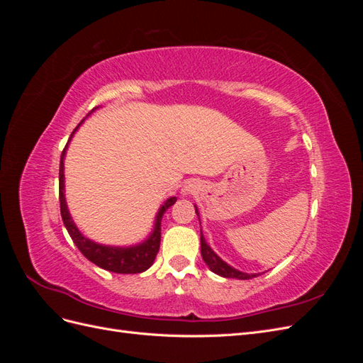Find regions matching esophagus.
Returning a JSON list of instances; mask_svg holds the SVG:
<instances>
[{
	"label": "esophagus",
	"instance_id": "1",
	"mask_svg": "<svg viewBox=\"0 0 363 363\" xmlns=\"http://www.w3.org/2000/svg\"><path fill=\"white\" fill-rule=\"evenodd\" d=\"M195 189H196V186L194 184V183H186L184 186H183V189H182V192H183V195H188V194H194L195 192Z\"/></svg>",
	"mask_w": 363,
	"mask_h": 363
}]
</instances>
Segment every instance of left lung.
I'll list each match as a JSON object with an SVG mask.
<instances>
[{"label": "left lung", "mask_w": 363, "mask_h": 363, "mask_svg": "<svg viewBox=\"0 0 363 363\" xmlns=\"http://www.w3.org/2000/svg\"><path fill=\"white\" fill-rule=\"evenodd\" d=\"M195 213L199 215V212H196V207H195ZM200 239H201L203 260L206 262V265L211 268V271L218 274V276L225 277V279H238V280H248V279H255V277L260 276V274H247V272H242L239 269H235L233 267H230L228 263H225L211 247L207 245L206 239L203 236V232L200 233Z\"/></svg>", "instance_id": "left-lung-1"}]
</instances>
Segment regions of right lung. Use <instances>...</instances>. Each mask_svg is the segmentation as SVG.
I'll list each match as a JSON object with an SVG mask.
<instances>
[{"label": "right lung", "instance_id": "obj_1", "mask_svg": "<svg viewBox=\"0 0 363 363\" xmlns=\"http://www.w3.org/2000/svg\"><path fill=\"white\" fill-rule=\"evenodd\" d=\"M95 108H98V107H95ZM95 108H94V111H95ZM82 123H83V121H82ZM82 123L75 127L71 138L74 136L77 128L82 125ZM71 138H69V140H71ZM69 140H68L67 147L63 148L62 156H60L59 200H60V213H62L63 224H65V227H67L71 239L74 240V244L77 245V248L82 251V255L87 260H91L92 263H95L96 267H100L106 271L116 272V274H139V272L147 271L152 265V262H155L157 252H159L162 216L175 201H177V199H175V196H171V199H168L167 201L163 203V206L159 208V212L156 215L155 230H152V233L144 240V242L131 245V247H111V245H101V244L94 242V240L83 236L80 233V230L77 228V225L74 224L72 218L69 215L67 200H65V174H63L65 167H63V162H65V155H67V148L69 145Z\"/></svg>", "mask_w": 363, "mask_h": 363}]
</instances>
